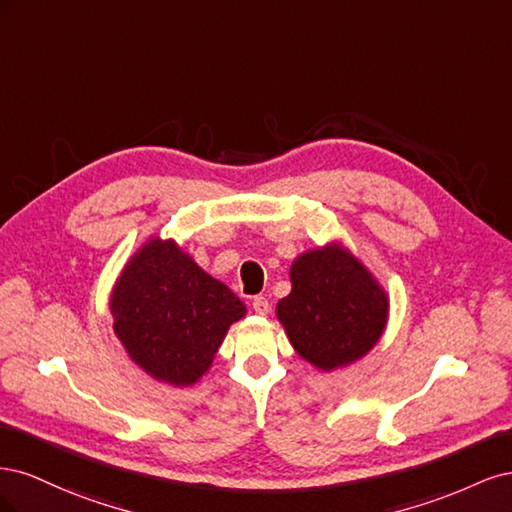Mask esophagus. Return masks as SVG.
<instances>
[{
	"mask_svg": "<svg viewBox=\"0 0 512 512\" xmlns=\"http://www.w3.org/2000/svg\"><path fill=\"white\" fill-rule=\"evenodd\" d=\"M252 309H254L258 316H265V314H269L271 303L267 301V297H262V294H258V297H254V301H252Z\"/></svg>",
	"mask_w": 512,
	"mask_h": 512,
	"instance_id": "34e87169",
	"label": "esophagus"
}]
</instances>
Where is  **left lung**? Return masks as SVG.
Instances as JSON below:
<instances>
[{
  "instance_id": "left-lung-1",
  "label": "left lung",
  "mask_w": 512,
  "mask_h": 512,
  "mask_svg": "<svg viewBox=\"0 0 512 512\" xmlns=\"http://www.w3.org/2000/svg\"><path fill=\"white\" fill-rule=\"evenodd\" d=\"M290 282L277 318L305 361L329 371L374 348L389 301L359 260L339 247L307 252L294 260Z\"/></svg>"
}]
</instances>
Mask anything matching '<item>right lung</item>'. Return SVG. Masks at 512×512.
<instances>
[{
  "label": "right lung",
  "mask_w": 512,
  "mask_h": 512,
  "mask_svg": "<svg viewBox=\"0 0 512 512\" xmlns=\"http://www.w3.org/2000/svg\"><path fill=\"white\" fill-rule=\"evenodd\" d=\"M115 333L153 378L188 386L209 369L245 305L173 241H149L113 292Z\"/></svg>",
  "instance_id": "add662e5"
}]
</instances>
